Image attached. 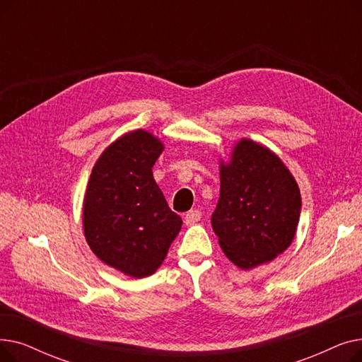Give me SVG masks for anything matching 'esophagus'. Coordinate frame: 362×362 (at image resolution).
Instances as JSON below:
<instances>
[{
    "instance_id": "esophagus-1",
    "label": "esophagus",
    "mask_w": 362,
    "mask_h": 362,
    "mask_svg": "<svg viewBox=\"0 0 362 362\" xmlns=\"http://www.w3.org/2000/svg\"><path fill=\"white\" fill-rule=\"evenodd\" d=\"M201 220V211L199 210H191L185 214V223L186 224H195Z\"/></svg>"
}]
</instances>
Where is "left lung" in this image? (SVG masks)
Returning <instances> with one entry per match:
<instances>
[{"instance_id": "obj_1", "label": "left lung", "mask_w": 362, "mask_h": 362, "mask_svg": "<svg viewBox=\"0 0 362 362\" xmlns=\"http://www.w3.org/2000/svg\"><path fill=\"white\" fill-rule=\"evenodd\" d=\"M300 192L281 160L242 139L220 167V198L211 226L223 252L243 270L270 262L292 243Z\"/></svg>"}]
</instances>
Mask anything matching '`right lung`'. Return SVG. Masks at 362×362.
I'll return each instance as SVG.
<instances>
[{"label":"right lung","instance_id":"add662e5","mask_svg":"<svg viewBox=\"0 0 362 362\" xmlns=\"http://www.w3.org/2000/svg\"><path fill=\"white\" fill-rule=\"evenodd\" d=\"M161 152L151 133H126L93 165L85 194L83 229L92 252L136 279L156 273L182 227L152 176Z\"/></svg>","mask_w":362,"mask_h":362}]
</instances>
